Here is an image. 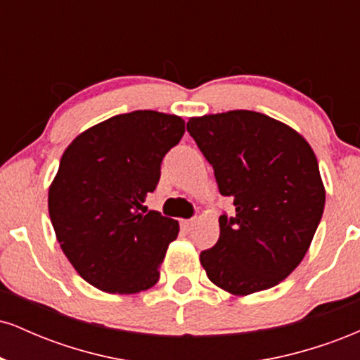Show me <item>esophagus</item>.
<instances>
[{
  "label": "esophagus",
  "mask_w": 360,
  "mask_h": 360,
  "mask_svg": "<svg viewBox=\"0 0 360 360\" xmlns=\"http://www.w3.org/2000/svg\"><path fill=\"white\" fill-rule=\"evenodd\" d=\"M194 223H196L194 221V218H191V220H181V229L186 230V232H189V230L194 226Z\"/></svg>",
  "instance_id": "34e87169"
}]
</instances>
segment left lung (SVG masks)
I'll return each instance as SVG.
<instances>
[{"label": "left lung", "instance_id": "1", "mask_svg": "<svg viewBox=\"0 0 360 360\" xmlns=\"http://www.w3.org/2000/svg\"><path fill=\"white\" fill-rule=\"evenodd\" d=\"M188 131L213 166L235 214L200 254L218 288L245 296L286 279L308 252L325 208V188L308 142L278 120L249 110L191 118Z\"/></svg>", "mask_w": 360, "mask_h": 360}]
</instances>
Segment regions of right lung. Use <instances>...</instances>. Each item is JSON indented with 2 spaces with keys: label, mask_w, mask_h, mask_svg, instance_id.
<instances>
[{
  "label": "right lung",
  "mask_w": 360,
  "mask_h": 360,
  "mask_svg": "<svg viewBox=\"0 0 360 360\" xmlns=\"http://www.w3.org/2000/svg\"><path fill=\"white\" fill-rule=\"evenodd\" d=\"M183 135V118L139 110L98 123L65 148L49 214L65 257L94 288L134 295L159 281L179 223L143 203Z\"/></svg>",
  "instance_id": "add662e5"
}]
</instances>
